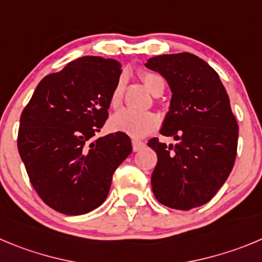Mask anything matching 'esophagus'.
Wrapping results in <instances>:
<instances>
[{
    "mask_svg": "<svg viewBox=\"0 0 262 262\" xmlns=\"http://www.w3.org/2000/svg\"><path fill=\"white\" fill-rule=\"evenodd\" d=\"M132 145H133V151H141L146 147V143L142 141H138V139H133L132 141Z\"/></svg>",
    "mask_w": 262,
    "mask_h": 262,
    "instance_id": "obj_1",
    "label": "esophagus"
}]
</instances>
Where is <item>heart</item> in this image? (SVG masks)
Returning a JSON list of instances; mask_svg holds the SVG:
<instances>
[{
  "label": "heart",
  "instance_id": "heart-1",
  "mask_svg": "<svg viewBox=\"0 0 262 262\" xmlns=\"http://www.w3.org/2000/svg\"><path fill=\"white\" fill-rule=\"evenodd\" d=\"M139 77L142 80L146 89L154 95H160L164 90V81L160 76L155 75L152 72H146L142 71L139 73ZM124 77H120L112 89L110 95V106L112 110H119L123 103L124 97ZM159 125V119L152 112H136L130 110H123L117 112L110 119V128L114 132L128 134L133 138H142L147 134L156 130Z\"/></svg>",
  "mask_w": 262,
  "mask_h": 262
}]
</instances>
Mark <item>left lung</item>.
Listing matches in <instances>:
<instances>
[{"label": "left lung", "mask_w": 262, "mask_h": 262, "mask_svg": "<svg viewBox=\"0 0 262 262\" xmlns=\"http://www.w3.org/2000/svg\"><path fill=\"white\" fill-rule=\"evenodd\" d=\"M146 67L156 71L172 90L170 108L160 133L167 146L151 138L158 155L151 186L159 203L189 211L208 203L234 167L239 128L230 99L216 71L190 53L159 55Z\"/></svg>", "instance_id": "8db88e82"}]
</instances>
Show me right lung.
Instances as JSON below:
<instances>
[{"label": "right lung", "instance_id": "1", "mask_svg": "<svg viewBox=\"0 0 262 262\" xmlns=\"http://www.w3.org/2000/svg\"><path fill=\"white\" fill-rule=\"evenodd\" d=\"M120 63L81 57L45 76L20 115L18 151L38 196L68 216L106 200L112 174L132 152L126 134L94 138L108 119Z\"/></svg>", "mask_w": 262, "mask_h": 262}]
</instances>
